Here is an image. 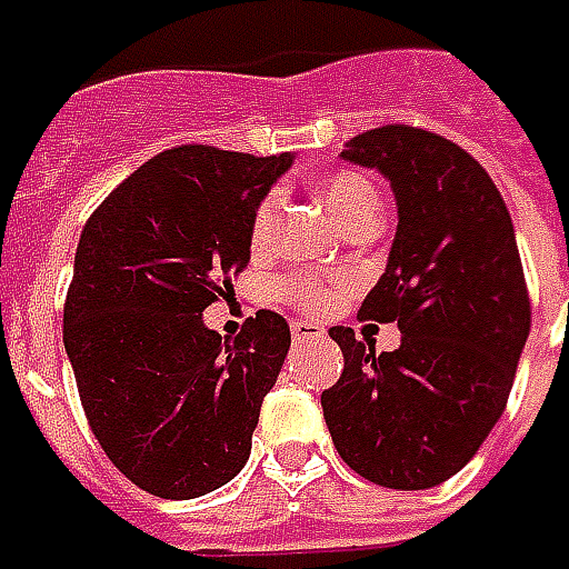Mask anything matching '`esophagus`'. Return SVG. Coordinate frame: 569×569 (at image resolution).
I'll return each mask as SVG.
<instances>
[{"mask_svg":"<svg viewBox=\"0 0 569 569\" xmlns=\"http://www.w3.org/2000/svg\"><path fill=\"white\" fill-rule=\"evenodd\" d=\"M292 338L296 341H317V338H326V329H322L320 322L298 320L292 322Z\"/></svg>","mask_w":569,"mask_h":569,"instance_id":"34e87169","label":"esophagus"}]
</instances>
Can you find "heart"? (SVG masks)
<instances>
[{
	"instance_id": "obj_1",
	"label": "heart",
	"mask_w": 569,
	"mask_h": 569,
	"mask_svg": "<svg viewBox=\"0 0 569 569\" xmlns=\"http://www.w3.org/2000/svg\"><path fill=\"white\" fill-rule=\"evenodd\" d=\"M320 194L326 200V207L332 210V216L338 222L345 224L347 219H353L357 212L369 210V207H378V191L371 186L366 176L359 173H335L329 179H322ZM273 224H277V194H268L261 200L256 212H252V222H249V247L264 249L271 243ZM286 289L292 292L301 308L308 310H322L332 305V292L317 280V277H296L289 280Z\"/></svg>"
}]
</instances>
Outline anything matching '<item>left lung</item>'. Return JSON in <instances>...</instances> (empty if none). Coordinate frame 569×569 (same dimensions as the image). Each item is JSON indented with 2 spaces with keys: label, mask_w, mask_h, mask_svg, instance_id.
<instances>
[{
  "label": "left lung",
  "mask_w": 569,
  "mask_h": 569,
  "mask_svg": "<svg viewBox=\"0 0 569 569\" xmlns=\"http://www.w3.org/2000/svg\"><path fill=\"white\" fill-rule=\"evenodd\" d=\"M396 198L393 247L359 313L393 322L402 345L375 353L329 329L345 371L322 393L341 460L381 488H436L500 420L530 332L512 216L485 167L429 130L387 124L347 142Z\"/></svg>",
  "instance_id": "obj_1"
}]
</instances>
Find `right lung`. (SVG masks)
Returning <instances> with one entry per match:
<instances>
[{"label":"right lung","instance_id":"right-lung-1","mask_svg":"<svg viewBox=\"0 0 569 569\" xmlns=\"http://www.w3.org/2000/svg\"><path fill=\"white\" fill-rule=\"evenodd\" d=\"M292 154L161 151L97 207L76 249L63 347L106 457L163 500H194L247 466L261 399L292 345L259 310L234 341L203 310L249 264V222Z\"/></svg>","mask_w":569,"mask_h":569}]
</instances>
